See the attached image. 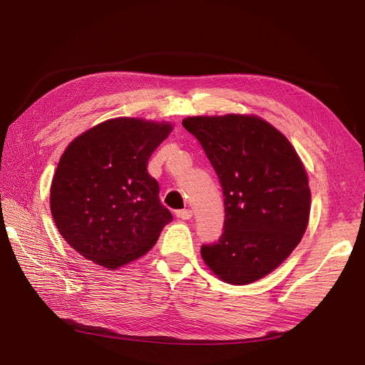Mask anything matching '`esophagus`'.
<instances>
[{"instance_id":"obj_1","label":"esophagus","mask_w":365,"mask_h":365,"mask_svg":"<svg viewBox=\"0 0 365 365\" xmlns=\"http://www.w3.org/2000/svg\"><path fill=\"white\" fill-rule=\"evenodd\" d=\"M176 216L182 220H189L193 216V213H192V210L184 208V210H178V212H176Z\"/></svg>"}]
</instances>
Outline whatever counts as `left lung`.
<instances>
[{
  "label": "left lung",
  "mask_w": 365,
  "mask_h": 365,
  "mask_svg": "<svg viewBox=\"0 0 365 365\" xmlns=\"http://www.w3.org/2000/svg\"><path fill=\"white\" fill-rule=\"evenodd\" d=\"M222 185L225 220L201 247L220 280L248 284L288 259L304 235L311 190L300 157L280 130L256 115L187 117Z\"/></svg>",
  "instance_id": "left-lung-1"
}]
</instances>
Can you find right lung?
<instances>
[{"instance_id": "right-lung-1", "label": "right lung", "mask_w": 365, "mask_h": 365, "mask_svg": "<svg viewBox=\"0 0 365 365\" xmlns=\"http://www.w3.org/2000/svg\"><path fill=\"white\" fill-rule=\"evenodd\" d=\"M170 123L118 117L74 138L59 160L50 208L59 233L85 259L117 269L155 245L172 213L148 161Z\"/></svg>"}]
</instances>
